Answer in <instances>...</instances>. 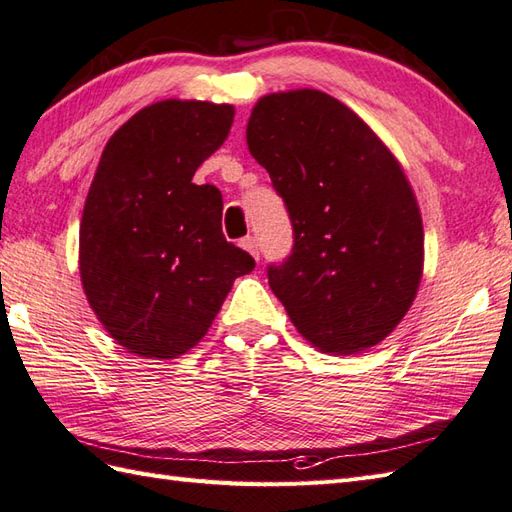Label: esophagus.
<instances>
[{"label": "esophagus", "instance_id": "34e87169", "mask_svg": "<svg viewBox=\"0 0 512 512\" xmlns=\"http://www.w3.org/2000/svg\"><path fill=\"white\" fill-rule=\"evenodd\" d=\"M239 246H242L244 250H248L250 255H253L255 259H259V248H257V239L253 235H246L239 239Z\"/></svg>", "mask_w": 512, "mask_h": 512}]
</instances>
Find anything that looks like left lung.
Instances as JSON below:
<instances>
[{
  "label": "left lung",
  "mask_w": 512,
  "mask_h": 512,
  "mask_svg": "<svg viewBox=\"0 0 512 512\" xmlns=\"http://www.w3.org/2000/svg\"><path fill=\"white\" fill-rule=\"evenodd\" d=\"M246 140L292 224L290 255L266 266L290 321L330 354L383 341L416 297L424 255L418 202L396 158L319 90L259 99Z\"/></svg>",
  "instance_id": "left-lung-1"
}]
</instances>
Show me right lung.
<instances>
[{"label":"right lung","instance_id":"1","mask_svg":"<svg viewBox=\"0 0 512 512\" xmlns=\"http://www.w3.org/2000/svg\"><path fill=\"white\" fill-rule=\"evenodd\" d=\"M233 114L231 105L160 101L103 149L81 220V281L105 330L138 356L191 350L233 281L255 268L222 233L220 189L193 184Z\"/></svg>","mask_w":512,"mask_h":512}]
</instances>
